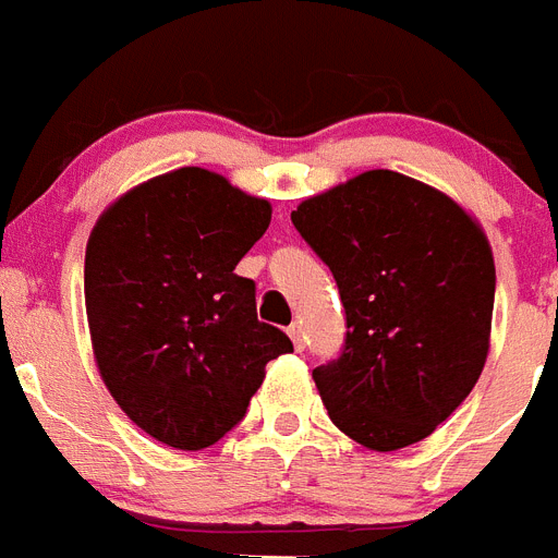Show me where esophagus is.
Segmentation results:
<instances>
[{
    "instance_id": "obj_1",
    "label": "esophagus",
    "mask_w": 558,
    "mask_h": 558,
    "mask_svg": "<svg viewBox=\"0 0 558 558\" xmlns=\"http://www.w3.org/2000/svg\"><path fill=\"white\" fill-rule=\"evenodd\" d=\"M288 336H290V342H293V348H296V351H302V348H305V330H302V325H299V322H293V325H290Z\"/></svg>"
}]
</instances>
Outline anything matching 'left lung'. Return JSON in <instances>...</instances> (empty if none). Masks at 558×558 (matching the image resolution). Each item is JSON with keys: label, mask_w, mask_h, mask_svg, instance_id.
I'll list each match as a JSON object with an SVG mask.
<instances>
[{"label": "left lung", "mask_w": 558, "mask_h": 558, "mask_svg": "<svg viewBox=\"0 0 558 558\" xmlns=\"http://www.w3.org/2000/svg\"><path fill=\"white\" fill-rule=\"evenodd\" d=\"M290 222L342 296V351L313 371L333 425L371 450L434 434L487 359L496 268L482 228L393 170L302 202Z\"/></svg>", "instance_id": "1"}]
</instances>
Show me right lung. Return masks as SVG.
I'll return each mask as SVG.
<instances>
[{"label":"right lung","mask_w":558,"mask_h":558,"mask_svg":"<svg viewBox=\"0 0 558 558\" xmlns=\"http://www.w3.org/2000/svg\"><path fill=\"white\" fill-rule=\"evenodd\" d=\"M270 205L205 168L133 187L85 251L90 342L131 422L179 450L210 448L245 418L270 359L293 351L256 319V284L233 274Z\"/></svg>","instance_id":"right-lung-1"}]
</instances>
